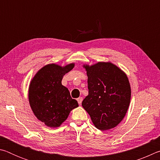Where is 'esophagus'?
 I'll use <instances>...</instances> for the list:
<instances>
[{
    "label": "esophagus",
    "mask_w": 160,
    "mask_h": 160,
    "mask_svg": "<svg viewBox=\"0 0 160 160\" xmlns=\"http://www.w3.org/2000/svg\"><path fill=\"white\" fill-rule=\"evenodd\" d=\"M77 100H78V104H81V103H82V97H79V98H78Z\"/></svg>",
    "instance_id": "1"
}]
</instances>
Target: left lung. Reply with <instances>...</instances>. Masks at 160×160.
Returning a JSON list of instances; mask_svg holds the SVG:
<instances>
[{"label": "left lung", "instance_id": "1", "mask_svg": "<svg viewBox=\"0 0 160 160\" xmlns=\"http://www.w3.org/2000/svg\"><path fill=\"white\" fill-rule=\"evenodd\" d=\"M88 95L82 102L97 128L107 131L118 125L128 111L131 97L126 74L111 62L84 64Z\"/></svg>", "mask_w": 160, "mask_h": 160}]
</instances>
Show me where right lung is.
<instances>
[{
	"label": "right lung",
	"instance_id": "obj_1",
	"mask_svg": "<svg viewBox=\"0 0 160 160\" xmlns=\"http://www.w3.org/2000/svg\"><path fill=\"white\" fill-rule=\"evenodd\" d=\"M74 66V63L65 66L47 64L38 70L29 83L28 98L32 112L38 120L51 128L60 126L78 107L68 89L61 83L64 75Z\"/></svg>",
	"mask_w": 160,
	"mask_h": 160
}]
</instances>
